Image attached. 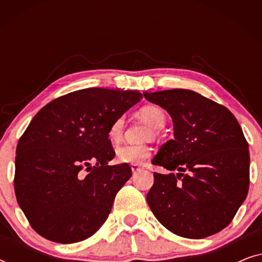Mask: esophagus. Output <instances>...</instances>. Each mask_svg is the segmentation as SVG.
<instances>
[{
	"mask_svg": "<svg viewBox=\"0 0 262 262\" xmlns=\"http://www.w3.org/2000/svg\"><path fill=\"white\" fill-rule=\"evenodd\" d=\"M131 170H132V173L136 174V173H138V171L143 170V167L142 166H138V164H132Z\"/></svg>",
	"mask_w": 262,
	"mask_h": 262,
	"instance_id": "1",
	"label": "esophagus"
}]
</instances>
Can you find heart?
<instances>
[{
  "label": "heart",
  "mask_w": 262,
  "mask_h": 262,
  "mask_svg": "<svg viewBox=\"0 0 262 262\" xmlns=\"http://www.w3.org/2000/svg\"><path fill=\"white\" fill-rule=\"evenodd\" d=\"M139 116L154 130H160L163 127L166 116L164 112L157 106H145L139 111ZM125 118L123 116L118 117L111 124L108 128V137L113 143L121 141L124 135ZM150 156V148L146 145L124 144L116 149V159L119 163L126 164H139Z\"/></svg>",
  "instance_id": "b5f03b06"
}]
</instances>
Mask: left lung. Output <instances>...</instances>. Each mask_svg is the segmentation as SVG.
I'll return each instance as SVG.
<instances>
[{
    "mask_svg": "<svg viewBox=\"0 0 262 262\" xmlns=\"http://www.w3.org/2000/svg\"><path fill=\"white\" fill-rule=\"evenodd\" d=\"M143 94L169 113L174 130V139L151 161L170 173H154L150 209L175 235L198 239L216 234L232 221L249 188L248 143L237 119L188 89Z\"/></svg>",
    "mask_w": 262,
    "mask_h": 262,
    "instance_id": "8db88e82",
    "label": "left lung"
}]
</instances>
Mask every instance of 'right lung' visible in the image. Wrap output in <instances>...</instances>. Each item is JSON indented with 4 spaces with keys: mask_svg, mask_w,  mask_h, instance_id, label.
<instances>
[{
    "mask_svg": "<svg viewBox=\"0 0 262 262\" xmlns=\"http://www.w3.org/2000/svg\"><path fill=\"white\" fill-rule=\"evenodd\" d=\"M142 98L138 91L82 89L35 114L17 143L14 187L39 235L75 243L105 223L132 175L126 163L108 166L116 155L108 128Z\"/></svg>",
    "mask_w": 262,
    "mask_h": 262,
    "instance_id": "obj_1",
    "label": "right lung"
}]
</instances>
